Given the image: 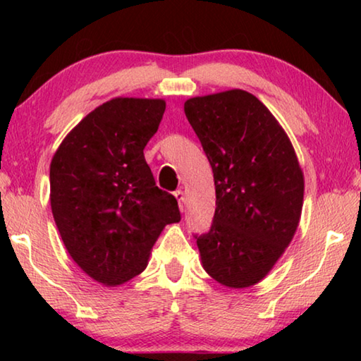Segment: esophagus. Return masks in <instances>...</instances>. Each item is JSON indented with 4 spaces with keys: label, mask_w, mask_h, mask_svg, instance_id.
I'll return each mask as SVG.
<instances>
[{
    "label": "esophagus",
    "mask_w": 361,
    "mask_h": 361,
    "mask_svg": "<svg viewBox=\"0 0 361 361\" xmlns=\"http://www.w3.org/2000/svg\"><path fill=\"white\" fill-rule=\"evenodd\" d=\"M173 194H175L176 200H178L180 209L183 210V209H185V200H186V194H185V191H183V189H176V191H175Z\"/></svg>",
    "instance_id": "obj_1"
}]
</instances>
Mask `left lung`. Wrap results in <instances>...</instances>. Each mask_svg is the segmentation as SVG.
Returning <instances> with one entry per match:
<instances>
[{"label":"left lung","mask_w":361,"mask_h":361,"mask_svg":"<svg viewBox=\"0 0 361 361\" xmlns=\"http://www.w3.org/2000/svg\"><path fill=\"white\" fill-rule=\"evenodd\" d=\"M185 113L215 180L210 231L195 235L205 272L228 288L261 282L290 245L304 200V175L274 114L242 89L194 97Z\"/></svg>","instance_id":"left-lung-1"}]
</instances>
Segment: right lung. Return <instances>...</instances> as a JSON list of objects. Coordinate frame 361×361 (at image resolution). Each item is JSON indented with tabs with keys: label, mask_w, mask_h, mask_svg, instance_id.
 Here are the masks:
<instances>
[{
	"label": "right lung",
	"mask_w": 361,
	"mask_h": 361,
	"mask_svg": "<svg viewBox=\"0 0 361 361\" xmlns=\"http://www.w3.org/2000/svg\"><path fill=\"white\" fill-rule=\"evenodd\" d=\"M166 111L162 99L116 97L73 129L51 162V209L73 261L106 286L148 266L178 202L156 186L143 149Z\"/></svg>",
	"instance_id": "1"
}]
</instances>
